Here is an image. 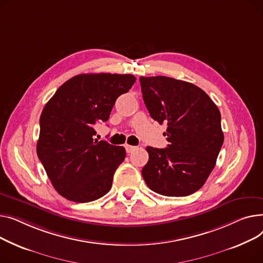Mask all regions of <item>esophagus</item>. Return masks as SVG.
I'll return each instance as SVG.
<instances>
[{
  "mask_svg": "<svg viewBox=\"0 0 263 263\" xmlns=\"http://www.w3.org/2000/svg\"><path fill=\"white\" fill-rule=\"evenodd\" d=\"M136 148H137V146L129 145V144H125V149H126V152H127V153H132V152H134Z\"/></svg>",
  "mask_w": 263,
  "mask_h": 263,
  "instance_id": "esophagus-1",
  "label": "esophagus"
}]
</instances>
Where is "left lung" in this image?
I'll return each instance as SVG.
<instances>
[{
    "label": "left lung",
    "mask_w": 263,
    "mask_h": 263,
    "mask_svg": "<svg viewBox=\"0 0 263 263\" xmlns=\"http://www.w3.org/2000/svg\"><path fill=\"white\" fill-rule=\"evenodd\" d=\"M140 85L151 117L167 124L170 142L146 147L144 181L161 195H190L204 186L223 145L219 108L204 90L172 77L142 76Z\"/></svg>",
    "instance_id": "8db88e82"
}]
</instances>
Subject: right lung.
Wrapping results in <instances>:
<instances>
[{
	"label": "right lung",
	"instance_id": "add662e5",
	"mask_svg": "<svg viewBox=\"0 0 263 263\" xmlns=\"http://www.w3.org/2000/svg\"><path fill=\"white\" fill-rule=\"evenodd\" d=\"M136 82L132 74H80L61 85L40 116L37 155L55 190L75 203L104 196L125 159L123 146L98 141L116 100Z\"/></svg>",
	"mask_w": 263,
	"mask_h": 263
}]
</instances>
